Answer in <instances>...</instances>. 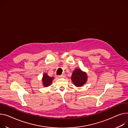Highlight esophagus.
Wrapping results in <instances>:
<instances>
[{
    "label": "esophagus",
    "instance_id": "esophagus-1",
    "mask_svg": "<svg viewBox=\"0 0 128 128\" xmlns=\"http://www.w3.org/2000/svg\"><path fill=\"white\" fill-rule=\"evenodd\" d=\"M60 78H65L66 77V74H62V75H61L60 76H59Z\"/></svg>",
    "mask_w": 128,
    "mask_h": 128
}]
</instances>
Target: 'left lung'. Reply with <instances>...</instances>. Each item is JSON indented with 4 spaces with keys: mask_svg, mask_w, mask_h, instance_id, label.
<instances>
[{
    "mask_svg": "<svg viewBox=\"0 0 128 128\" xmlns=\"http://www.w3.org/2000/svg\"><path fill=\"white\" fill-rule=\"evenodd\" d=\"M71 80L76 87H81L87 82L88 74L86 72L76 68L72 74Z\"/></svg>",
    "mask_w": 128,
    "mask_h": 128,
    "instance_id": "left-lung-1",
    "label": "left lung"
}]
</instances>
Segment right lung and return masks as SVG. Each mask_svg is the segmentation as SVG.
Listing matches in <instances>:
<instances>
[{"label": "right lung", "instance_id": "obj_1", "mask_svg": "<svg viewBox=\"0 0 128 128\" xmlns=\"http://www.w3.org/2000/svg\"><path fill=\"white\" fill-rule=\"evenodd\" d=\"M54 79V76L50 77V76H49L47 74L44 73L43 74V76H42V86L45 88L51 86L52 83V81Z\"/></svg>", "mask_w": 128, "mask_h": 128}]
</instances>
